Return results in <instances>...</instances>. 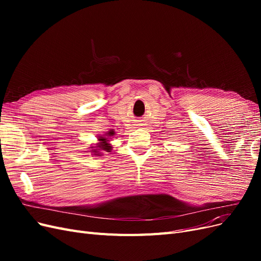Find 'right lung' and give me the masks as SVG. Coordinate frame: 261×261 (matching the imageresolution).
Listing matches in <instances>:
<instances>
[{
	"mask_svg": "<svg viewBox=\"0 0 261 261\" xmlns=\"http://www.w3.org/2000/svg\"><path fill=\"white\" fill-rule=\"evenodd\" d=\"M114 132L110 130L108 133H106L105 135H100L98 136V143L96 144V146H92L91 151L92 154L94 155H102L103 152H111L112 150V146L110 144V138L112 136H114Z\"/></svg>",
	"mask_w": 261,
	"mask_h": 261,
	"instance_id": "obj_1",
	"label": "right lung"
}]
</instances>
